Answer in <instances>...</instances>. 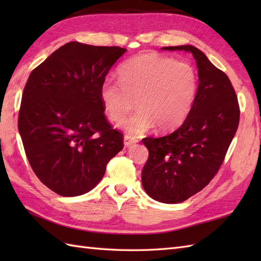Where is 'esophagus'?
Masks as SVG:
<instances>
[{"mask_svg": "<svg viewBox=\"0 0 261 261\" xmlns=\"http://www.w3.org/2000/svg\"><path fill=\"white\" fill-rule=\"evenodd\" d=\"M138 140L135 139V138H131L130 136H124L123 138V143L125 147H130L132 145H135V143H137Z\"/></svg>", "mask_w": 261, "mask_h": 261, "instance_id": "34e87169", "label": "esophagus"}]
</instances>
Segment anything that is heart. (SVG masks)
Instances as JSON below:
<instances>
[{
    "instance_id": "b5f03b06",
    "label": "heart",
    "mask_w": 261,
    "mask_h": 261,
    "mask_svg": "<svg viewBox=\"0 0 261 261\" xmlns=\"http://www.w3.org/2000/svg\"><path fill=\"white\" fill-rule=\"evenodd\" d=\"M197 75L192 65L156 53H143L120 68V81L105 79L99 97L108 118L119 122L134 108L137 112L120 126L127 135L140 136L157 125L167 131L181 124L193 107Z\"/></svg>"
}]
</instances>
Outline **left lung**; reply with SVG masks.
Wrapping results in <instances>:
<instances>
[{
	"label": "left lung",
	"instance_id": "obj_1",
	"mask_svg": "<svg viewBox=\"0 0 261 261\" xmlns=\"http://www.w3.org/2000/svg\"><path fill=\"white\" fill-rule=\"evenodd\" d=\"M163 49L191 53L198 69L195 99L182 124L168 136L142 140L149 150L143 188L158 202L176 204L202 191L218 173L239 125L240 110L229 77L199 49Z\"/></svg>",
	"mask_w": 261,
	"mask_h": 261
}]
</instances>
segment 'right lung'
<instances>
[{"label": "right lung", "mask_w": 261, "mask_h": 261, "mask_svg": "<svg viewBox=\"0 0 261 261\" xmlns=\"http://www.w3.org/2000/svg\"><path fill=\"white\" fill-rule=\"evenodd\" d=\"M126 49L71 41L31 71L18 127L27 158L42 184L62 196L95 187L123 148L104 114L99 90Z\"/></svg>", "instance_id": "right-lung-1"}]
</instances>
